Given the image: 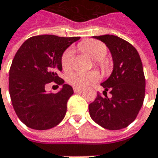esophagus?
Instances as JSON below:
<instances>
[{"label":"esophagus","mask_w":158,"mask_h":158,"mask_svg":"<svg viewBox=\"0 0 158 158\" xmlns=\"http://www.w3.org/2000/svg\"><path fill=\"white\" fill-rule=\"evenodd\" d=\"M73 90H74L75 93H80L81 92H83V89L82 88H79V87H74L73 88Z\"/></svg>","instance_id":"34e87169"}]
</instances>
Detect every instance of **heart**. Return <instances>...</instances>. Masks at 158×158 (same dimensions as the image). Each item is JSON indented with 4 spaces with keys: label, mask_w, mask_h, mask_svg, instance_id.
Instances as JSON below:
<instances>
[{
    "label": "heart",
    "mask_w": 158,
    "mask_h": 158,
    "mask_svg": "<svg viewBox=\"0 0 158 158\" xmlns=\"http://www.w3.org/2000/svg\"><path fill=\"white\" fill-rule=\"evenodd\" d=\"M78 49L81 52L86 54L91 58L95 60L97 64L103 71H108L110 69L109 62L104 59L107 55V46L101 41L95 40H84L79 43ZM74 55L71 49H65L62 54L61 63L62 69L65 71H69L73 66ZM99 78V73L96 71H72L67 76V81L75 87H85L95 82Z\"/></svg>",
    "instance_id": "1"
}]
</instances>
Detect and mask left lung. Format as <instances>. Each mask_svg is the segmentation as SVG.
I'll return each instance as SVG.
<instances>
[{
  "instance_id": "8db88e82",
  "label": "left lung",
  "mask_w": 158,
  "mask_h": 158,
  "mask_svg": "<svg viewBox=\"0 0 158 158\" xmlns=\"http://www.w3.org/2000/svg\"><path fill=\"white\" fill-rule=\"evenodd\" d=\"M94 38L104 43L112 54V74L101 83L104 92L109 91L112 97L98 93L89 104V114L102 127L120 130L134 121L143 104L146 79L142 62L136 49L121 38L109 34Z\"/></svg>"
}]
</instances>
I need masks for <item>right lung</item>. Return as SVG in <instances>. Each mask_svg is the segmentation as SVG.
I'll list each match as a JSON object with an SVG mask.
<instances>
[{
	"label": "right lung",
	"mask_w": 158,
	"mask_h": 158,
	"mask_svg": "<svg viewBox=\"0 0 158 158\" xmlns=\"http://www.w3.org/2000/svg\"><path fill=\"white\" fill-rule=\"evenodd\" d=\"M80 37L38 35L27 39L16 53L9 71V93L15 112L24 125L34 130H48L58 125L66 113V103L73 94L70 85L58 76L62 54ZM50 82L57 94L46 93Z\"/></svg>",
	"instance_id": "add662e5"
}]
</instances>
